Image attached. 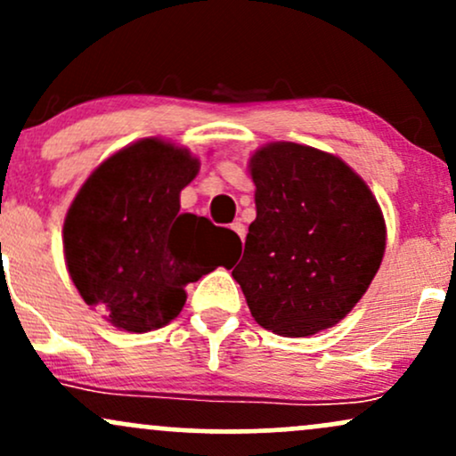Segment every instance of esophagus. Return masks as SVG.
<instances>
[{"mask_svg":"<svg viewBox=\"0 0 456 456\" xmlns=\"http://www.w3.org/2000/svg\"><path fill=\"white\" fill-rule=\"evenodd\" d=\"M232 229H233V232H235V233H238V235H240V238H242V240H244V233H246V229H244V224H242V223H240V221H235V223H232Z\"/></svg>","mask_w":456,"mask_h":456,"instance_id":"34e87169","label":"esophagus"}]
</instances>
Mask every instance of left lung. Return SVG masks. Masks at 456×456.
I'll return each instance as SVG.
<instances>
[{"mask_svg":"<svg viewBox=\"0 0 456 456\" xmlns=\"http://www.w3.org/2000/svg\"><path fill=\"white\" fill-rule=\"evenodd\" d=\"M257 218L232 272L255 322L282 337L338 323L378 274L386 224L373 192L337 156L279 141L250 159Z\"/></svg>","mask_w":456,"mask_h":456,"instance_id":"1","label":"left lung"}]
</instances>
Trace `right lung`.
<instances>
[{"label":"right lung","instance_id":"1","mask_svg":"<svg viewBox=\"0 0 456 456\" xmlns=\"http://www.w3.org/2000/svg\"><path fill=\"white\" fill-rule=\"evenodd\" d=\"M199 160L160 139L119 150L87 177L64 223L72 282L107 322L150 332L180 315L184 287L227 265L240 242L232 229L180 212V191Z\"/></svg>","mask_w":456,"mask_h":456}]
</instances>
